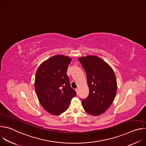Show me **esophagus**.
Returning a JSON list of instances; mask_svg holds the SVG:
<instances>
[{
  "label": "esophagus",
  "mask_w": 146,
  "mask_h": 146,
  "mask_svg": "<svg viewBox=\"0 0 146 146\" xmlns=\"http://www.w3.org/2000/svg\"><path fill=\"white\" fill-rule=\"evenodd\" d=\"M75 91H76V93H77V94L78 95V88H76V89H75Z\"/></svg>",
  "instance_id": "34e87169"
}]
</instances>
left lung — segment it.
I'll return each mask as SVG.
<instances>
[{
	"label": "left lung",
	"instance_id": "obj_1",
	"mask_svg": "<svg viewBox=\"0 0 146 146\" xmlns=\"http://www.w3.org/2000/svg\"><path fill=\"white\" fill-rule=\"evenodd\" d=\"M86 74L89 95L82 100L88 114L96 116L105 113L115 97L117 83L113 69L102 59L95 55L78 58Z\"/></svg>",
	"mask_w": 146,
	"mask_h": 146
}]
</instances>
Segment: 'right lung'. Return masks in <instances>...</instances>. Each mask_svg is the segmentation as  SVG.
<instances>
[{
  "label": "right lung",
  "instance_id": "add662e5",
  "mask_svg": "<svg viewBox=\"0 0 146 146\" xmlns=\"http://www.w3.org/2000/svg\"><path fill=\"white\" fill-rule=\"evenodd\" d=\"M71 61L69 56L56 55L44 61L37 69L35 88L37 98L42 107L52 115L65 112L76 95L67 76Z\"/></svg>",
  "mask_w": 146,
  "mask_h": 146
}]
</instances>
